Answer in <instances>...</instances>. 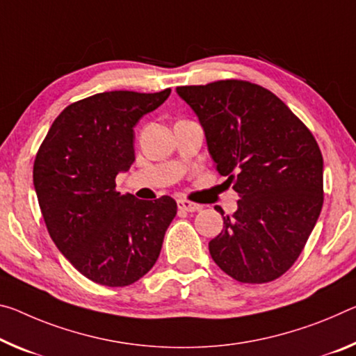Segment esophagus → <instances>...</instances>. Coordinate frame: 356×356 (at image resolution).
<instances>
[{"label": "esophagus", "instance_id": "34e87169", "mask_svg": "<svg viewBox=\"0 0 356 356\" xmlns=\"http://www.w3.org/2000/svg\"><path fill=\"white\" fill-rule=\"evenodd\" d=\"M177 206L180 211H185V212H196L201 209V204H196V202H191L187 200H179Z\"/></svg>", "mask_w": 356, "mask_h": 356}]
</instances>
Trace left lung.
Masks as SVG:
<instances>
[{"instance_id":"1","label":"left lung","mask_w":356,"mask_h":356,"mask_svg":"<svg viewBox=\"0 0 356 356\" xmlns=\"http://www.w3.org/2000/svg\"><path fill=\"white\" fill-rule=\"evenodd\" d=\"M176 92L198 117L218 174L241 198L209 242L212 259L242 284L280 277L323 206L317 140L284 101L255 83L231 79Z\"/></svg>"}]
</instances>
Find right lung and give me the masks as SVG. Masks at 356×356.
Instances as JSON below:
<instances>
[{
    "label": "right lung",
    "mask_w": 356,
    "mask_h": 356,
    "mask_svg": "<svg viewBox=\"0 0 356 356\" xmlns=\"http://www.w3.org/2000/svg\"><path fill=\"white\" fill-rule=\"evenodd\" d=\"M158 93L104 92L55 118L33 166L50 238L72 266L106 286H127L154 266L177 213L169 196L138 200L115 190L134 161V127L168 99Z\"/></svg>",
    "instance_id": "add662e5"
}]
</instances>
